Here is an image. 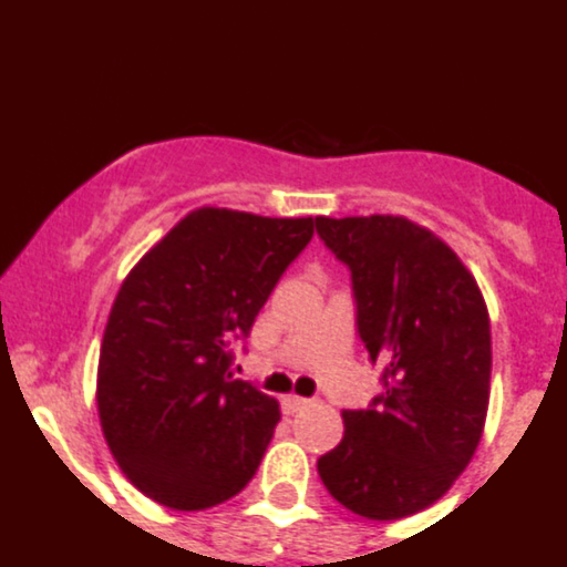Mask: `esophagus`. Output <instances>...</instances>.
<instances>
[{
    "label": "esophagus",
    "mask_w": 567,
    "mask_h": 567,
    "mask_svg": "<svg viewBox=\"0 0 567 567\" xmlns=\"http://www.w3.org/2000/svg\"><path fill=\"white\" fill-rule=\"evenodd\" d=\"M309 404V399L303 396H296V393H290V396L282 399V410L285 413H299V410H303Z\"/></svg>",
    "instance_id": "obj_1"
}]
</instances>
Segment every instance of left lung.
I'll use <instances>...</instances> for the list:
<instances>
[{"instance_id":"8db88e82","label":"left lung","mask_w":567,"mask_h":567,"mask_svg":"<svg viewBox=\"0 0 567 567\" xmlns=\"http://www.w3.org/2000/svg\"><path fill=\"white\" fill-rule=\"evenodd\" d=\"M353 271L359 333L385 363L372 410H344V437L318 458L337 503L374 522L437 503L481 443L492 391V329L478 282L434 230L399 214L318 217Z\"/></svg>"}]
</instances>
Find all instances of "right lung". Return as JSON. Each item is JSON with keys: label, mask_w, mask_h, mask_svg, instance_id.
<instances>
[{"label": "right lung", "mask_w": 567, "mask_h": 567, "mask_svg": "<svg viewBox=\"0 0 567 567\" xmlns=\"http://www.w3.org/2000/svg\"><path fill=\"white\" fill-rule=\"evenodd\" d=\"M315 234L312 217L200 206L130 268L97 363V415L135 488L174 511H206L252 481L279 402L234 380L274 285Z\"/></svg>", "instance_id": "obj_1"}]
</instances>
